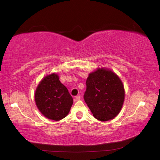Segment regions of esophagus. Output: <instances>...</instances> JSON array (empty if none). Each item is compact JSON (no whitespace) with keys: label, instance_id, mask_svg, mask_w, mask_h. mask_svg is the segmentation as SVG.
<instances>
[{"label":"esophagus","instance_id":"1","mask_svg":"<svg viewBox=\"0 0 160 160\" xmlns=\"http://www.w3.org/2000/svg\"><path fill=\"white\" fill-rule=\"evenodd\" d=\"M80 99V95H77L75 97V101H79Z\"/></svg>","mask_w":160,"mask_h":160}]
</instances>
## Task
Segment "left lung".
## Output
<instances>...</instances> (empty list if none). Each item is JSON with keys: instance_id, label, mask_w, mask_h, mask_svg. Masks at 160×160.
Masks as SVG:
<instances>
[{"instance_id": "1", "label": "left lung", "mask_w": 160, "mask_h": 160, "mask_svg": "<svg viewBox=\"0 0 160 160\" xmlns=\"http://www.w3.org/2000/svg\"><path fill=\"white\" fill-rule=\"evenodd\" d=\"M86 84L84 99L94 117L107 121L117 117L125 99L119 77L111 70L99 68L89 74Z\"/></svg>"}]
</instances>
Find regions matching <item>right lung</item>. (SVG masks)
Listing matches in <instances>:
<instances>
[{"mask_svg":"<svg viewBox=\"0 0 160 160\" xmlns=\"http://www.w3.org/2000/svg\"><path fill=\"white\" fill-rule=\"evenodd\" d=\"M35 100L39 110L51 120L60 121L69 112L73 98L57 73L43 78L36 88Z\"/></svg>","mask_w":160,"mask_h":160,"instance_id":"add662e5","label":"right lung"}]
</instances>
